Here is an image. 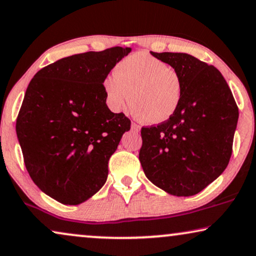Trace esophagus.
<instances>
[{
	"mask_svg": "<svg viewBox=\"0 0 256 256\" xmlns=\"http://www.w3.org/2000/svg\"><path fill=\"white\" fill-rule=\"evenodd\" d=\"M132 130L135 132H138L140 130H141V127H140L138 124H136L135 122H132Z\"/></svg>",
	"mask_w": 256,
	"mask_h": 256,
	"instance_id": "1",
	"label": "esophagus"
}]
</instances>
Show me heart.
Instances as JSON below:
<instances>
[{
  "label": "heart",
  "mask_w": 256,
  "mask_h": 256,
  "mask_svg": "<svg viewBox=\"0 0 256 256\" xmlns=\"http://www.w3.org/2000/svg\"><path fill=\"white\" fill-rule=\"evenodd\" d=\"M183 79L177 70L146 52H136L122 59L114 76L104 80L108 107L115 113L132 102L140 118L148 124L169 120L183 98Z\"/></svg>",
  "instance_id": "b5f03b06"
}]
</instances>
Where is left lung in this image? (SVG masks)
Masks as SVG:
<instances>
[{"label":"left lung","instance_id":"obj_1","mask_svg":"<svg viewBox=\"0 0 256 256\" xmlns=\"http://www.w3.org/2000/svg\"><path fill=\"white\" fill-rule=\"evenodd\" d=\"M150 54L177 70L184 88L169 120L142 128L140 162L146 178L166 194H197L228 166L239 110L214 66L188 54Z\"/></svg>","mask_w":256,"mask_h":256}]
</instances>
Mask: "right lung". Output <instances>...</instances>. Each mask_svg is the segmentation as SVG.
Instances as JSON below:
<instances>
[{"label":"right lung","mask_w":256,"mask_h":256,"mask_svg":"<svg viewBox=\"0 0 256 256\" xmlns=\"http://www.w3.org/2000/svg\"><path fill=\"white\" fill-rule=\"evenodd\" d=\"M115 46L62 58L38 71L16 122L34 183L65 205L86 202L104 186L108 160L130 129L106 104L104 80L130 52Z\"/></svg>","instance_id":"obj_1"}]
</instances>
